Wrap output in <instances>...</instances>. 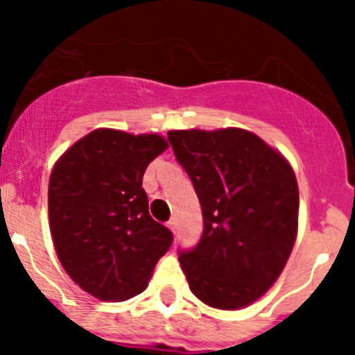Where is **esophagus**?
Instances as JSON below:
<instances>
[{
  "label": "esophagus",
  "instance_id": "obj_1",
  "mask_svg": "<svg viewBox=\"0 0 355 355\" xmlns=\"http://www.w3.org/2000/svg\"><path fill=\"white\" fill-rule=\"evenodd\" d=\"M167 227H168V229H171L172 233H174V234H175V229H178V220H175L174 216H172L171 220H168V222H167Z\"/></svg>",
  "mask_w": 355,
  "mask_h": 355
}]
</instances>
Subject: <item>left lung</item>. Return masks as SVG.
<instances>
[{"label": "left lung", "mask_w": 355, "mask_h": 355, "mask_svg": "<svg viewBox=\"0 0 355 355\" xmlns=\"http://www.w3.org/2000/svg\"><path fill=\"white\" fill-rule=\"evenodd\" d=\"M192 180L205 229L180 263L197 299L216 309L258 300L283 272L299 224V187L281 153L240 128L168 131Z\"/></svg>", "instance_id": "8db88e82"}]
</instances>
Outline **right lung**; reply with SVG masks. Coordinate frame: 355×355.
<instances>
[{"instance_id": "right-lung-1", "label": "right lung", "mask_w": 355, "mask_h": 355, "mask_svg": "<svg viewBox=\"0 0 355 355\" xmlns=\"http://www.w3.org/2000/svg\"><path fill=\"white\" fill-rule=\"evenodd\" d=\"M159 135L94 130L65 150L49 178V229L69 277L96 299L142 293L172 233L153 220L142 188L163 150Z\"/></svg>"}]
</instances>
